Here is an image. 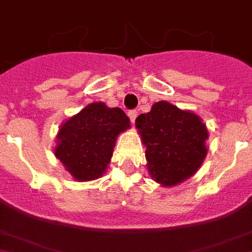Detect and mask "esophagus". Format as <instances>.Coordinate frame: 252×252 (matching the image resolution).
Wrapping results in <instances>:
<instances>
[{
  "label": "esophagus",
  "mask_w": 252,
  "mask_h": 252,
  "mask_svg": "<svg viewBox=\"0 0 252 252\" xmlns=\"http://www.w3.org/2000/svg\"><path fill=\"white\" fill-rule=\"evenodd\" d=\"M128 116H129V119H130V122H132V124H134V122H136V118H137L136 110H132V111L128 112Z\"/></svg>",
  "instance_id": "esophagus-1"
}]
</instances>
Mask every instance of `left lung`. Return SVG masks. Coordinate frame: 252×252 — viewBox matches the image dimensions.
Segmentation results:
<instances>
[{"label":"left lung","mask_w":252,"mask_h":252,"mask_svg":"<svg viewBox=\"0 0 252 252\" xmlns=\"http://www.w3.org/2000/svg\"><path fill=\"white\" fill-rule=\"evenodd\" d=\"M146 147L151 179L163 188L181 184L195 175L207 155L208 130L202 118L167 101L151 106L136 119Z\"/></svg>","instance_id":"obj_1"}]
</instances>
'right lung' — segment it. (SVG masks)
<instances>
[{
  "label": "right lung",
  "instance_id": "add662e5",
  "mask_svg": "<svg viewBox=\"0 0 252 252\" xmlns=\"http://www.w3.org/2000/svg\"><path fill=\"white\" fill-rule=\"evenodd\" d=\"M129 128L122 108L93 102L59 126L54 155L73 180H97L111 161L118 136Z\"/></svg>",
  "mask_w": 252,
  "mask_h": 252
}]
</instances>
